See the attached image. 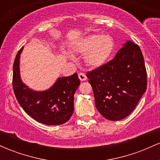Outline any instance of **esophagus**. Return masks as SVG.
I'll return each mask as SVG.
<instances>
[{"instance_id":"obj_1","label":"esophagus","mask_w":160,"mask_h":160,"mask_svg":"<svg viewBox=\"0 0 160 160\" xmlns=\"http://www.w3.org/2000/svg\"><path fill=\"white\" fill-rule=\"evenodd\" d=\"M78 77H79V79H80L81 81H84V80H86L87 78H86V74H83V73H79L78 74Z\"/></svg>"}]
</instances>
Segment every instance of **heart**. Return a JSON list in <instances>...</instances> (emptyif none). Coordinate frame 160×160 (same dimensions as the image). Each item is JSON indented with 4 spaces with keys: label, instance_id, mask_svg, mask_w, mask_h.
Masks as SVG:
<instances>
[{
    "label": "heart",
    "instance_id": "obj_1",
    "mask_svg": "<svg viewBox=\"0 0 160 160\" xmlns=\"http://www.w3.org/2000/svg\"><path fill=\"white\" fill-rule=\"evenodd\" d=\"M113 49V40L108 35L91 34L71 45L72 52L84 54V62L89 67H102L108 61ZM64 55L69 59L74 56L68 52L64 51Z\"/></svg>",
    "mask_w": 160,
    "mask_h": 160
}]
</instances>
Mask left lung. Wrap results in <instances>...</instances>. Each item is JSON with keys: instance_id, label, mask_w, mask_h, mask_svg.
<instances>
[{"instance_id": "obj_1", "label": "left lung", "mask_w": 160, "mask_h": 160, "mask_svg": "<svg viewBox=\"0 0 160 160\" xmlns=\"http://www.w3.org/2000/svg\"><path fill=\"white\" fill-rule=\"evenodd\" d=\"M86 77L97 110L109 120L128 116L147 89V71L140 47L127 40L114 58Z\"/></svg>"}]
</instances>
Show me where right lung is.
Instances as JSON below:
<instances>
[{
    "label": "right lung",
    "instance_id": "add662e5",
    "mask_svg": "<svg viewBox=\"0 0 160 160\" xmlns=\"http://www.w3.org/2000/svg\"><path fill=\"white\" fill-rule=\"evenodd\" d=\"M23 48L18 52L13 64L12 86L18 102L28 115L40 123H65L74 112V95L80 84L78 74L58 78L46 90H34L24 83L20 76V56Z\"/></svg>",
    "mask_w": 160,
    "mask_h": 160
}]
</instances>
